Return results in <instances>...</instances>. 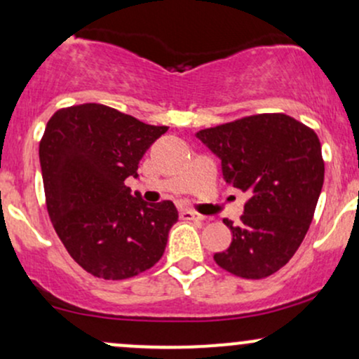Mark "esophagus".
I'll return each instance as SVG.
<instances>
[{
  "label": "esophagus",
  "mask_w": 359,
  "mask_h": 359,
  "mask_svg": "<svg viewBox=\"0 0 359 359\" xmlns=\"http://www.w3.org/2000/svg\"><path fill=\"white\" fill-rule=\"evenodd\" d=\"M180 217L183 220H203V215H200V213H196L193 210H181Z\"/></svg>",
  "instance_id": "34e87169"
}]
</instances>
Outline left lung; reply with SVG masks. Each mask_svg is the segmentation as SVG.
<instances>
[{
  "label": "left lung",
  "instance_id": "8db88e82",
  "mask_svg": "<svg viewBox=\"0 0 359 359\" xmlns=\"http://www.w3.org/2000/svg\"><path fill=\"white\" fill-rule=\"evenodd\" d=\"M222 161L225 183L249 193L232 243L213 259L245 280L266 278L292 259L313 219L324 184L319 137L285 114L244 116L196 132Z\"/></svg>",
  "mask_w": 359,
  "mask_h": 359
}]
</instances>
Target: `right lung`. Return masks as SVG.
Returning a JSON list of instances; mask_svg holds the SVG:
<instances>
[{
  "mask_svg": "<svg viewBox=\"0 0 359 359\" xmlns=\"http://www.w3.org/2000/svg\"><path fill=\"white\" fill-rule=\"evenodd\" d=\"M168 127L98 103L60 108L39 146L47 212L72 259L93 276L126 280L163 256L178 210L130 195L128 176Z\"/></svg>",
  "mask_w": 359,
  "mask_h": 359,
  "instance_id": "obj_1",
  "label": "right lung"
}]
</instances>
